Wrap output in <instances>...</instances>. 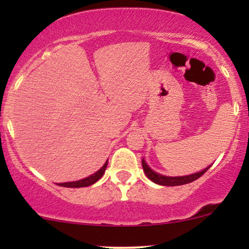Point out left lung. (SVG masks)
<instances>
[{"label": "left lung", "mask_w": 249, "mask_h": 249, "mask_svg": "<svg viewBox=\"0 0 249 249\" xmlns=\"http://www.w3.org/2000/svg\"><path fill=\"white\" fill-rule=\"evenodd\" d=\"M142 168H144L145 174L147 176V178L152 180V181L156 182V184L161 185V186H179V185L190 184V182H192V181H194V180L200 178V177H201L202 174L206 172L208 168L211 167V166H208L206 168H204L202 171H200V172L190 174V176L166 177V176H161V174L154 172V171L151 170V168L147 166V164L145 162L144 159L142 160Z\"/></svg>", "instance_id": "8db88e82"}]
</instances>
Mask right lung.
Masks as SVG:
<instances>
[{
	"label": "right lung",
	"mask_w": 249,
	"mask_h": 249,
	"mask_svg": "<svg viewBox=\"0 0 249 249\" xmlns=\"http://www.w3.org/2000/svg\"><path fill=\"white\" fill-rule=\"evenodd\" d=\"M107 161L105 162L104 165H103V167L101 168V170L97 171L95 174H92V176L88 177V178L78 180V181L62 182V184H58V185H59V186H63V187H71V188H78V187L90 186V185L95 184L96 181H98V180L102 178L103 174H104V172H105V170H107Z\"/></svg>",
	"instance_id": "add662e5"
}]
</instances>
